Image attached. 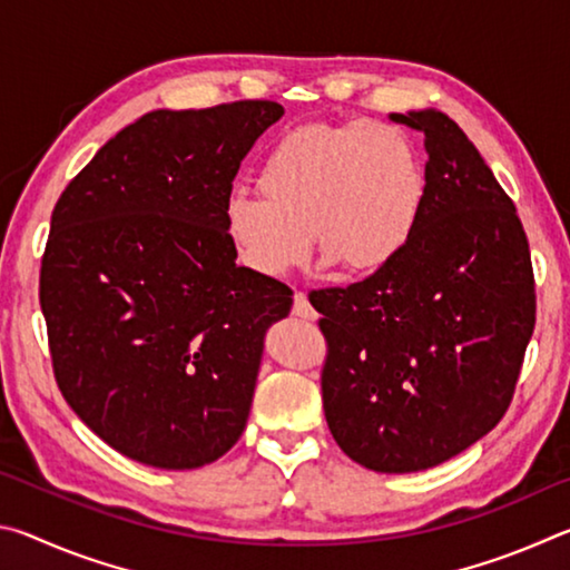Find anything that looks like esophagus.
<instances>
[{"mask_svg":"<svg viewBox=\"0 0 570 570\" xmlns=\"http://www.w3.org/2000/svg\"><path fill=\"white\" fill-rule=\"evenodd\" d=\"M294 314L298 316V320H316V312H314V306L308 304V298H306V294H296L294 296Z\"/></svg>","mask_w":570,"mask_h":570,"instance_id":"esophagus-1","label":"esophagus"}]
</instances>
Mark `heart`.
Here are the masks:
<instances>
[{"mask_svg":"<svg viewBox=\"0 0 570 570\" xmlns=\"http://www.w3.org/2000/svg\"><path fill=\"white\" fill-rule=\"evenodd\" d=\"M262 198L234 193L226 238L240 266L282 282L312 256L372 276L410 246L424 206V168L410 135L382 122L302 125L256 173Z\"/></svg>","mask_w":570,"mask_h":570,"instance_id":"b5f03b06","label":"heart"}]
</instances>
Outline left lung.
<instances>
[{
  "mask_svg": "<svg viewBox=\"0 0 570 570\" xmlns=\"http://www.w3.org/2000/svg\"><path fill=\"white\" fill-rule=\"evenodd\" d=\"M424 132V206L392 266L308 302L330 344L326 424L374 472L460 455L503 417L535 326V282L513 200L435 108L390 115Z\"/></svg>",
  "mask_w": 570,
  "mask_h": 570,
  "instance_id": "left-lung-1",
  "label": "left lung"
}]
</instances>
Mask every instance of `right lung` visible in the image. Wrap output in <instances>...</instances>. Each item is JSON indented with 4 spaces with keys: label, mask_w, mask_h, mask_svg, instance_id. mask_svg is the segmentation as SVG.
<instances>
[{
    "label": "right lung",
    "mask_w": 570,
    "mask_h": 570,
    "mask_svg": "<svg viewBox=\"0 0 570 570\" xmlns=\"http://www.w3.org/2000/svg\"><path fill=\"white\" fill-rule=\"evenodd\" d=\"M284 108L153 110L52 210L40 304L62 397L112 450L193 470L236 445L264 336L292 288L236 264L224 228L240 160Z\"/></svg>",
    "instance_id": "add662e5"
}]
</instances>
